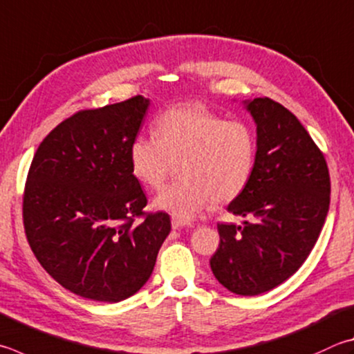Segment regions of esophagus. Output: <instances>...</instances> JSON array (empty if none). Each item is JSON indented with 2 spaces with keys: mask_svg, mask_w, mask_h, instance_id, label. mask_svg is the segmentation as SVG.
<instances>
[{
  "mask_svg": "<svg viewBox=\"0 0 354 354\" xmlns=\"http://www.w3.org/2000/svg\"><path fill=\"white\" fill-rule=\"evenodd\" d=\"M185 226H190V223H185L183 220H178V218H171V227L173 229H181V227H185Z\"/></svg>",
  "mask_w": 354,
  "mask_h": 354,
  "instance_id": "1",
  "label": "esophagus"
}]
</instances>
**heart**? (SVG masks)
<instances>
[{
	"label": "heart",
	"mask_w": 354,
	"mask_h": 354,
	"mask_svg": "<svg viewBox=\"0 0 354 354\" xmlns=\"http://www.w3.org/2000/svg\"><path fill=\"white\" fill-rule=\"evenodd\" d=\"M155 128L158 138H134L130 165L140 184L156 190L178 164L181 178L156 196L158 209L192 220L212 201L229 203L246 189L257 156L255 133L246 122L190 104L160 113Z\"/></svg>",
	"instance_id": "1"
}]
</instances>
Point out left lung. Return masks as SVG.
Segmentation results:
<instances>
[{"label": "left lung", "mask_w": 354, "mask_h": 354, "mask_svg": "<svg viewBox=\"0 0 354 354\" xmlns=\"http://www.w3.org/2000/svg\"><path fill=\"white\" fill-rule=\"evenodd\" d=\"M257 156L249 183L227 205L254 221L218 224L212 272L229 291L257 295L279 286L304 265L324 227L331 181L322 150L283 105L254 99Z\"/></svg>", "instance_id": "1"}]
</instances>
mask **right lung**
Returning <instances> with one entry per match:
<instances>
[{
    "label": "right lung",
    "mask_w": 354,
    "mask_h": 354,
    "mask_svg": "<svg viewBox=\"0 0 354 354\" xmlns=\"http://www.w3.org/2000/svg\"><path fill=\"white\" fill-rule=\"evenodd\" d=\"M149 100L80 110L38 147L23 192L29 246L55 281L80 297L120 301L150 279L171 223L131 173L130 145Z\"/></svg>",
    "instance_id": "1"
}]
</instances>
